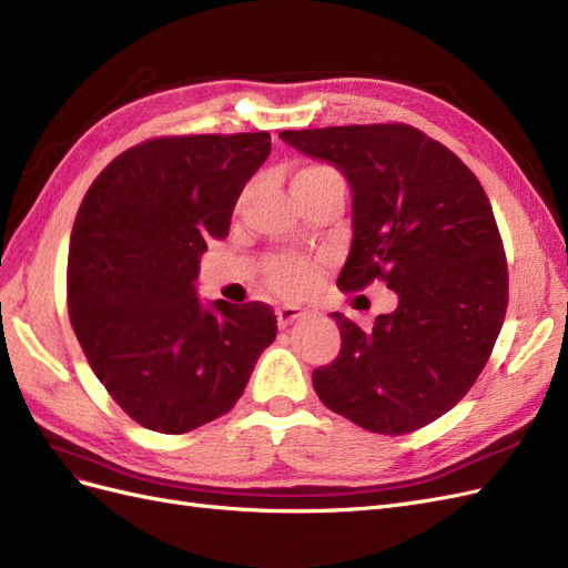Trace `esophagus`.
Returning a JSON list of instances; mask_svg holds the SVG:
<instances>
[{
  "label": "esophagus",
  "instance_id": "esophagus-1",
  "mask_svg": "<svg viewBox=\"0 0 568 568\" xmlns=\"http://www.w3.org/2000/svg\"><path fill=\"white\" fill-rule=\"evenodd\" d=\"M305 315L307 313L303 311V307H298V305H282V307H277V324L282 326V329H286L288 324L305 320Z\"/></svg>",
  "mask_w": 568,
  "mask_h": 568
}]
</instances>
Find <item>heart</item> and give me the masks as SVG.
Returning <instances> with one entry per match:
<instances>
[{
    "instance_id": "obj_1",
    "label": "heart",
    "mask_w": 568,
    "mask_h": 568,
    "mask_svg": "<svg viewBox=\"0 0 568 568\" xmlns=\"http://www.w3.org/2000/svg\"><path fill=\"white\" fill-rule=\"evenodd\" d=\"M294 196L336 189L346 194V180L329 163H305L291 178ZM317 282V265L301 255H274L265 263V284L282 296H303Z\"/></svg>"
}]
</instances>
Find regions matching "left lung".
Here are the masks:
<instances>
[{
	"label": "left lung",
	"mask_w": 568,
	"mask_h": 568,
	"mask_svg": "<svg viewBox=\"0 0 568 568\" xmlns=\"http://www.w3.org/2000/svg\"><path fill=\"white\" fill-rule=\"evenodd\" d=\"M353 189V244L341 291L374 280L398 307L372 329L334 313L341 351L313 372L320 400L372 434L403 436L469 393L503 329L509 274L493 205L471 170L405 123L284 130Z\"/></svg>",
	"instance_id": "obj_1"
}]
</instances>
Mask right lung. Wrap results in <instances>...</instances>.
<instances>
[{"label": "right lung", "mask_w": 568, "mask_h": 568, "mask_svg": "<svg viewBox=\"0 0 568 568\" xmlns=\"http://www.w3.org/2000/svg\"><path fill=\"white\" fill-rule=\"evenodd\" d=\"M267 132L153 136L84 194L68 246V317L97 379L136 424L186 434L242 398L277 336L272 307L196 296L199 257L270 156Z\"/></svg>", "instance_id": "1"}]
</instances>
